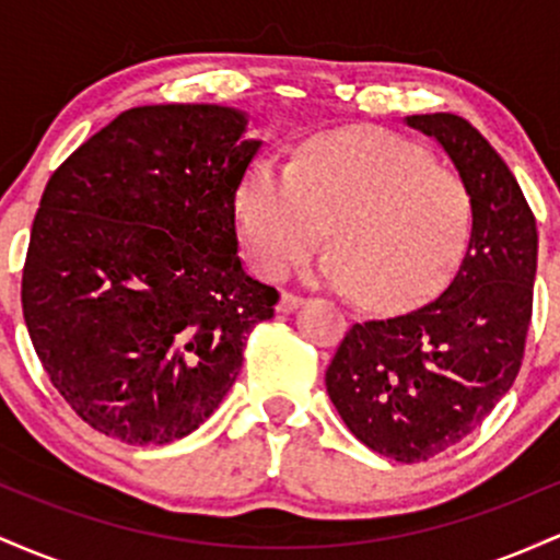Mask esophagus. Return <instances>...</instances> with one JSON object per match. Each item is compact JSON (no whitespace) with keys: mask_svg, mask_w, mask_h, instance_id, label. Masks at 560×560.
<instances>
[{"mask_svg":"<svg viewBox=\"0 0 560 560\" xmlns=\"http://www.w3.org/2000/svg\"><path fill=\"white\" fill-rule=\"evenodd\" d=\"M300 305H302V298H300V294H292V292H281V298H279V305H276V311H279V313H292V311H298Z\"/></svg>","mask_w":560,"mask_h":560,"instance_id":"1","label":"esophagus"}]
</instances>
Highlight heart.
<instances>
[{
	"mask_svg": "<svg viewBox=\"0 0 560 560\" xmlns=\"http://www.w3.org/2000/svg\"><path fill=\"white\" fill-rule=\"evenodd\" d=\"M242 236L258 273L281 279L324 244L316 279L374 311L436 298L466 258L471 191L413 141L376 128L313 139L287 168L260 160L240 191Z\"/></svg>",
	"mask_w": 560,
	"mask_h": 560,
	"instance_id": "1",
	"label": "heart"
}]
</instances>
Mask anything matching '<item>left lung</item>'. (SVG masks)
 Returning <instances> with one entry per match:
<instances>
[{"mask_svg":"<svg viewBox=\"0 0 560 560\" xmlns=\"http://www.w3.org/2000/svg\"><path fill=\"white\" fill-rule=\"evenodd\" d=\"M436 139L474 202L466 258L434 302L405 316L352 324L326 392L374 453L419 464L490 416L522 369L537 273V223L492 144L453 113L408 115Z\"/></svg>","mask_w":560,"mask_h":560,"instance_id":"8db88e82","label":"left lung"}]
</instances>
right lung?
I'll return each mask as SVG.
<instances>
[{
	"instance_id": "1",
	"label": "right lung",
	"mask_w": 560,
	"mask_h": 560,
	"mask_svg": "<svg viewBox=\"0 0 560 560\" xmlns=\"http://www.w3.org/2000/svg\"><path fill=\"white\" fill-rule=\"evenodd\" d=\"M262 141L221 105L120 113L52 173L23 318L81 421L126 445L182 440L221 405L279 292L244 273L236 191Z\"/></svg>"
}]
</instances>
